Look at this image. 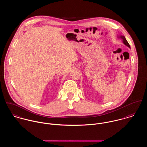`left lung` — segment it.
I'll return each instance as SVG.
<instances>
[{"mask_svg":"<svg viewBox=\"0 0 147 147\" xmlns=\"http://www.w3.org/2000/svg\"><path fill=\"white\" fill-rule=\"evenodd\" d=\"M118 38H122V42H123V43L126 46H127V47H128L129 48H130V46H129V43L127 42V41L126 40V38H125V36H118Z\"/></svg>","mask_w":147,"mask_h":147,"instance_id":"left-lung-1","label":"left lung"}]
</instances>
